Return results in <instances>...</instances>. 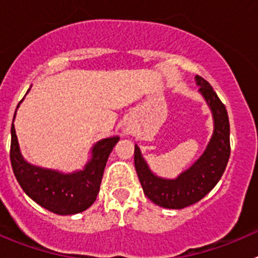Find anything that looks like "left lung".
Returning a JSON list of instances; mask_svg holds the SVG:
<instances>
[{
    "label": "left lung",
    "mask_w": 258,
    "mask_h": 258,
    "mask_svg": "<svg viewBox=\"0 0 258 258\" xmlns=\"http://www.w3.org/2000/svg\"><path fill=\"white\" fill-rule=\"evenodd\" d=\"M199 92L213 115L214 131L206 151L192 165L174 179L157 177L150 170L138 146H134V165L143 192L163 208L182 209L195 204L217 184L230 157V124L226 107L220 101L211 84L197 76Z\"/></svg>",
    "instance_id": "1"
}]
</instances>
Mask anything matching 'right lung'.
I'll return each mask as SVG.
<instances>
[{
    "label": "right lung",
    "mask_w": 258,
    "mask_h": 258,
    "mask_svg": "<svg viewBox=\"0 0 258 258\" xmlns=\"http://www.w3.org/2000/svg\"><path fill=\"white\" fill-rule=\"evenodd\" d=\"M118 140V137H109L97 142L92 149V159L88 161L85 168L79 172L64 174L58 170L32 165L24 160L13 120L11 166L20 187L33 202L55 214H76L88 209L97 199L106 163Z\"/></svg>",
    "instance_id": "obj_1"
}]
</instances>
